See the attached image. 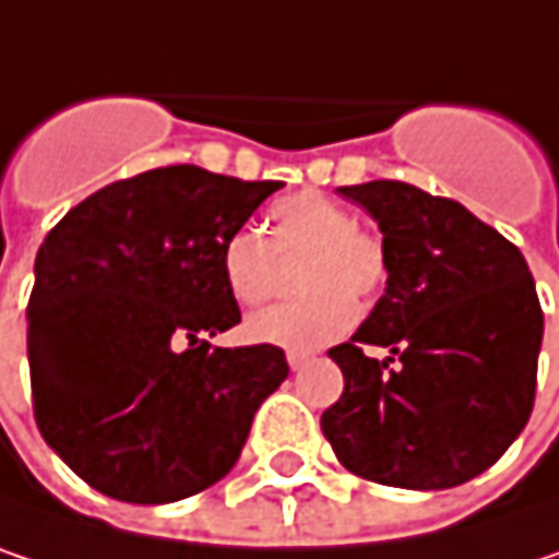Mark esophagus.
Instances as JSON below:
<instances>
[{"mask_svg": "<svg viewBox=\"0 0 559 559\" xmlns=\"http://www.w3.org/2000/svg\"><path fill=\"white\" fill-rule=\"evenodd\" d=\"M286 359H289V366H293V369H301V366H305V362L311 359V353H301V349H289V353H286Z\"/></svg>", "mask_w": 559, "mask_h": 559, "instance_id": "1", "label": "esophagus"}]
</instances>
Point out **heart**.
I'll return each instance as SVG.
<instances>
[{
    "mask_svg": "<svg viewBox=\"0 0 559 559\" xmlns=\"http://www.w3.org/2000/svg\"><path fill=\"white\" fill-rule=\"evenodd\" d=\"M299 301L248 318L245 334L283 349H314L356 321V300L376 299L388 283V248L356 213L321 190H301L270 206V238L238 228L222 241L219 270L241 305L273 299L283 283L280 260H300Z\"/></svg>",
    "mask_w": 559,
    "mask_h": 559,
    "instance_id": "obj_1",
    "label": "heart"
}]
</instances>
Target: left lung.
<instances>
[{"label":"left lung","mask_w":559,"mask_h":559,"mask_svg":"<svg viewBox=\"0 0 559 559\" xmlns=\"http://www.w3.org/2000/svg\"><path fill=\"white\" fill-rule=\"evenodd\" d=\"M379 222L388 289L328 349L343 394L321 414L337 461L362 480L449 490L484 474L535 407L544 311L522 251L449 197L414 183L340 187ZM384 345L376 360L368 349Z\"/></svg>","instance_id":"left-lung-1"}]
</instances>
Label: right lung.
Instances as JSON below:
<instances>
[{
	"instance_id": "right-lung-1",
	"label": "right lung",
	"mask_w": 559,
	"mask_h": 559,
	"mask_svg": "<svg viewBox=\"0 0 559 559\" xmlns=\"http://www.w3.org/2000/svg\"><path fill=\"white\" fill-rule=\"evenodd\" d=\"M280 180L168 165L72 206L34 260V419L88 487L158 506L222 480L286 381L280 346H213L241 321L222 241Z\"/></svg>"
}]
</instances>
